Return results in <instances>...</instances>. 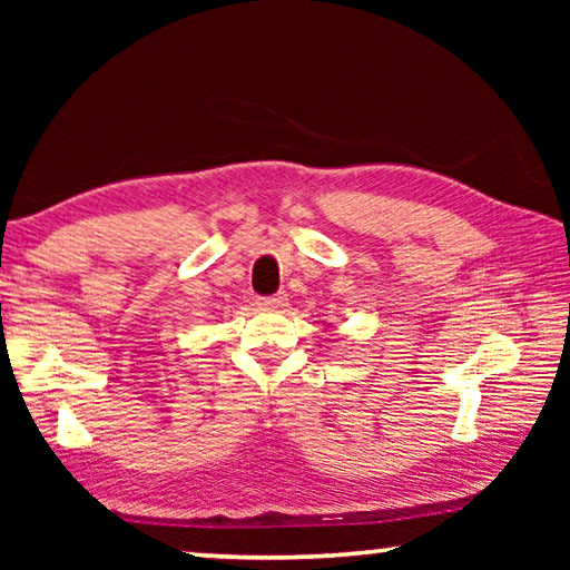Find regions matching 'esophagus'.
<instances>
[{
	"label": "esophagus",
	"mask_w": 570,
	"mask_h": 570,
	"mask_svg": "<svg viewBox=\"0 0 570 570\" xmlns=\"http://www.w3.org/2000/svg\"><path fill=\"white\" fill-rule=\"evenodd\" d=\"M256 304L264 306V308H278V306L286 304V294L282 292V294H272V296H258Z\"/></svg>",
	"instance_id": "1"
}]
</instances>
